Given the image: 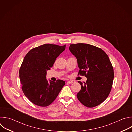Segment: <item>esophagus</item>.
Masks as SVG:
<instances>
[{"mask_svg": "<svg viewBox=\"0 0 132 132\" xmlns=\"http://www.w3.org/2000/svg\"><path fill=\"white\" fill-rule=\"evenodd\" d=\"M75 81H73V80H68V81H67V83L68 84H73V83H74Z\"/></svg>", "mask_w": 132, "mask_h": 132, "instance_id": "esophagus-1", "label": "esophagus"}]
</instances>
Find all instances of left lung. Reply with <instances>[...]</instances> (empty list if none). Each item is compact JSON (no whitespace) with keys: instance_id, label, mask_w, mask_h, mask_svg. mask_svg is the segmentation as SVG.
Here are the masks:
<instances>
[{"instance_id":"left-lung-1","label":"left lung","mask_w":132,"mask_h":132,"mask_svg":"<svg viewBox=\"0 0 132 132\" xmlns=\"http://www.w3.org/2000/svg\"><path fill=\"white\" fill-rule=\"evenodd\" d=\"M69 49L77 60L78 75L87 78L85 84L78 81L81 89L77 94L78 99L88 108L99 105L108 97L114 79L108 56L102 49L88 44H70Z\"/></svg>"}]
</instances>
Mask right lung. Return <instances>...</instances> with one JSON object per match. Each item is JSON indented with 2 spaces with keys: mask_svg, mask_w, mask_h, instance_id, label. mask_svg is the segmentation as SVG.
Listing matches in <instances>:
<instances>
[{
  "mask_svg": "<svg viewBox=\"0 0 132 132\" xmlns=\"http://www.w3.org/2000/svg\"><path fill=\"white\" fill-rule=\"evenodd\" d=\"M65 48L66 45L45 44L31 50L26 55L19 69V77L24 95L33 104L48 106L65 85L62 80L48 82L46 78L47 70Z\"/></svg>",
  "mask_w": 132,
  "mask_h": 132,
  "instance_id": "obj_1",
  "label": "right lung"
}]
</instances>
